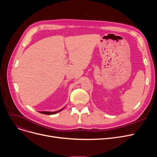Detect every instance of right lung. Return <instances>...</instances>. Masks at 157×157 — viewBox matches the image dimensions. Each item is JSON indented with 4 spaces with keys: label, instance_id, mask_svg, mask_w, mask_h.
<instances>
[{
    "label": "right lung",
    "instance_id": "add662e5",
    "mask_svg": "<svg viewBox=\"0 0 157 157\" xmlns=\"http://www.w3.org/2000/svg\"><path fill=\"white\" fill-rule=\"evenodd\" d=\"M62 109H60L59 111H56V112H48V111H41V112H39L40 113H42V114H48V115H50V114H55L56 113H59L60 112V111H62Z\"/></svg>",
    "mask_w": 157,
    "mask_h": 157
}]
</instances>
